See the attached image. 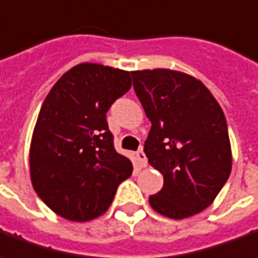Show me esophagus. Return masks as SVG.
Returning <instances> with one entry per match:
<instances>
[{"mask_svg":"<svg viewBox=\"0 0 258 258\" xmlns=\"http://www.w3.org/2000/svg\"><path fill=\"white\" fill-rule=\"evenodd\" d=\"M136 158L138 161V165L144 168V166H147V157H145V154H144L143 150H140V151L136 152Z\"/></svg>","mask_w":258,"mask_h":258,"instance_id":"obj_1","label":"esophagus"}]
</instances>
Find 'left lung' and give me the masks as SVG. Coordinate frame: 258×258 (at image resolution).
Masks as SVG:
<instances>
[{"instance_id":"8db88e82","label":"left lung","mask_w":258,"mask_h":258,"mask_svg":"<svg viewBox=\"0 0 258 258\" xmlns=\"http://www.w3.org/2000/svg\"><path fill=\"white\" fill-rule=\"evenodd\" d=\"M151 130L144 145L164 186L150 196L155 212L185 219L215 201L232 171V148L222 107L201 80L169 69L131 72Z\"/></svg>"}]
</instances>
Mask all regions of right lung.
<instances>
[{
  "label": "right lung",
  "instance_id": "1",
  "mask_svg": "<svg viewBox=\"0 0 258 258\" xmlns=\"http://www.w3.org/2000/svg\"><path fill=\"white\" fill-rule=\"evenodd\" d=\"M131 87L130 72L80 63L50 89L33 130L29 166L35 192L73 222L103 215L133 173L115 151L106 113Z\"/></svg>",
  "mask_w": 258,
  "mask_h": 258
}]
</instances>
